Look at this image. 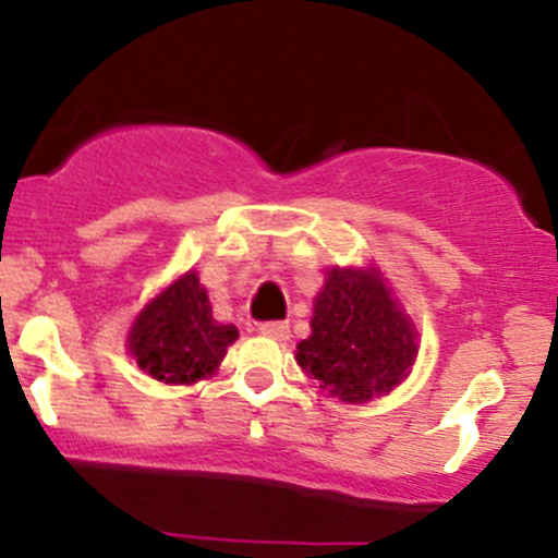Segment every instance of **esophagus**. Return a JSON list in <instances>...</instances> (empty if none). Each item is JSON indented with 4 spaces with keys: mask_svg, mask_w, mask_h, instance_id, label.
<instances>
[{
    "mask_svg": "<svg viewBox=\"0 0 558 558\" xmlns=\"http://www.w3.org/2000/svg\"><path fill=\"white\" fill-rule=\"evenodd\" d=\"M259 332L267 338H275V341H286L291 330H288V323H283V319H270V323L259 325Z\"/></svg>",
    "mask_w": 558,
    "mask_h": 558,
    "instance_id": "esophagus-1",
    "label": "esophagus"
}]
</instances>
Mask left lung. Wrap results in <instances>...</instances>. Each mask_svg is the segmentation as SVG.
I'll list each match as a JSON object with an SVG mask.
<instances>
[{
  "instance_id": "left-lung-1",
  "label": "left lung",
  "mask_w": 558,
  "mask_h": 558,
  "mask_svg": "<svg viewBox=\"0 0 558 558\" xmlns=\"http://www.w3.org/2000/svg\"><path fill=\"white\" fill-rule=\"evenodd\" d=\"M310 328L296 345L301 369L349 403L393 390L417 356V332L377 270H330Z\"/></svg>"
}]
</instances>
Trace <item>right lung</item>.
<instances>
[{"label": "right lung", "instance_id": "add662e5", "mask_svg": "<svg viewBox=\"0 0 558 558\" xmlns=\"http://www.w3.org/2000/svg\"><path fill=\"white\" fill-rule=\"evenodd\" d=\"M235 338L233 325L213 317L196 272H185L144 306L128 336V349L151 377L183 386L213 375Z\"/></svg>", "mask_w": 558, "mask_h": 558}]
</instances>
